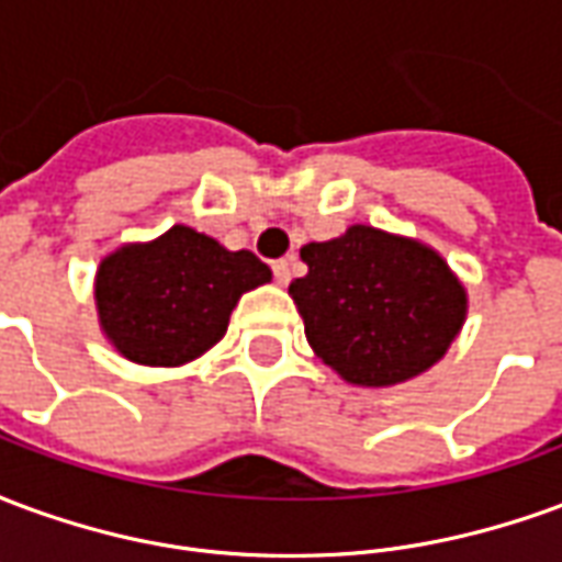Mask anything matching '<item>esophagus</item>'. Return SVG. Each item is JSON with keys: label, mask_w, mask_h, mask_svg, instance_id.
<instances>
[{"label": "esophagus", "mask_w": 562, "mask_h": 562, "mask_svg": "<svg viewBox=\"0 0 562 562\" xmlns=\"http://www.w3.org/2000/svg\"><path fill=\"white\" fill-rule=\"evenodd\" d=\"M273 280L280 282V285H289V282H292V261H289V258L273 261Z\"/></svg>", "instance_id": "34e87169"}]
</instances>
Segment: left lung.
I'll return each instance as SVG.
<instances>
[{
	"mask_svg": "<svg viewBox=\"0 0 562 562\" xmlns=\"http://www.w3.org/2000/svg\"><path fill=\"white\" fill-rule=\"evenodd\" d=\"M306 277L289 285L313 352L346 382L385 389L448 352L467 292L430 246L352 225L301 249Z\"/></svg>",
	"mask_w": 562,
	"mask_h": 562,
	"instance_id": "left-lung-1",
	"label": "left lung"
}]
</instances>
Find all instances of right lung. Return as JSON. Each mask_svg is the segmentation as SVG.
<instances>
[{
    "mask_svg": "<svg viewBox=\"0 0 562 562\" xmlns=\"http://www.w3.org/2000/svg\"><path fill=\"white\" fill-rule=\"evenodd\" d=\"M270 282L249 249L173 225L149 244L120 246L95 273L99 322L114 349L147 367L195 361L228 330L240 294Z\"/></svg>",
    "mask_w": 562,
    "mask_h": 562,
    "instance_id": "obj_1",
    "label": "right lung"
}]
</instances>
